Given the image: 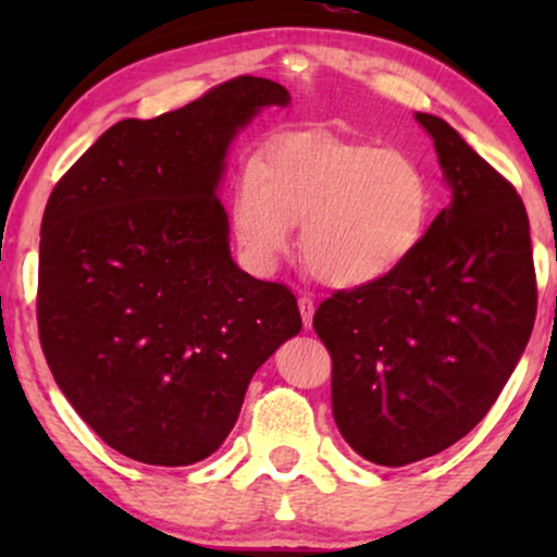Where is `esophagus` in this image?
Returning <instances> with one entry per match:
<instances>
[{"label":"esophagus","mask_w":557,"mask_h":557,"mask_svg":"<svg viewBox=\"0 0 557 557\" xmlns=\"http://www.w3.org/2000/svg\"><path fill=\"white\" fill-rule=\"evenodd\" d=\"M314 299L311 296H299V311L304 319V326H311V319H314Z\"/></svg>","instance_id":"esophagus-1"}]
</instances>
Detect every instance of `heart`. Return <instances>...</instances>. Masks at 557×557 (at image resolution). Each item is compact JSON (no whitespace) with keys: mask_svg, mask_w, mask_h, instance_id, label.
I'll return each instance as SVG.
<instances>
[{"mask_svg":"<svg viewBox=\"0 0 557 557\" xmlns=\"http://www.w3.org/2000/svg\"><path fill=\"white\" fill-rule=\"evenodd\" d=\"M431 182L400 149L330 136H286L240 174L233 225L250 261L276 263L301 223V256L339 288L370 286L406 265L431 223Z\"/></svg>","mask_w":557,"mask_h":557,"instance_id":"heart-1","label":"heart"}]
</instances>
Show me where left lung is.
I'll return each mask as SVG.
<instances>
[{
	"mask_svg": "<svg viewBox=\"0 0 557 557\" xmlns=\"http://www.w3.org/2000/svg\"><path fill=\"white\" fill-rule=\"evenodd\" d=\"M433 136L451 205L406 265L319 304L332 413L357 454L406 467L446 451L499 398L537 314L530 220L512 182L444 119Z\"/></svg>",
	"mask_w": 557,
	"mask_h": 557,
	"instance_id": "1",
	"label": "left lung"
}]
</instances>
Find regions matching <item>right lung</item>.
<instances>
[{
    "instance_id": "1",
    "label": "right lung",
    "mask_w": 557,
    "mask_h": 557,
    "mask_svg": "<svg viewBox=\"0 0 557 557\" xmlns=\"http://www.w3.org/2000/svg\"><path fill=\"white\" fill-rule=\"evenodd\" d=\"M288 90L238 75L124 119L45 205L37 330L52 377L111 448L151 467L218 451L253 372L301 330L292 288L240 271L218 197L225 151Z\"/></svg>"
}]
</instances>
